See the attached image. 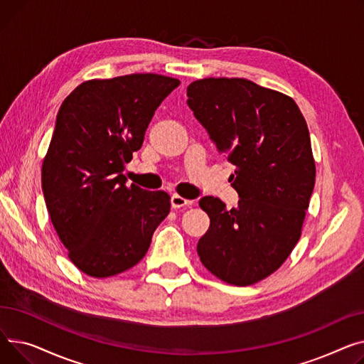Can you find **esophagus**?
<instances>
[{
  "label": "esophagus",
  "mask_w": 364,
  "mask_h": 364,
  "mask_svg": "<svg viewBox=\"0 0 364 364\" xmlns=\"http://www.w3.org/2000/svg\"><path fill=\"white\" fill-rule=\"evenodd\" d=\"M170 204H172V208H181V207H189L192 204V201L186 200L178 194H173L172 198H170Z\"/></svg>",
  "instance_id": "obj_1"
}]
</instances>
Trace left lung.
Instances as JSON below:
<instances>
[{"label":"left lung","instance_id":"1","mask_svg":"<svg viewBox=\"0 0 364 364\" xmlns=\"http://www.w3.org/2000/svg\"><path fill=\"white\" fill-rule=\"evenodd\" d=\"M188 105L218 151L237 167L235 208L200 200L210 228L197 245L201 263L219 279L252 285L288 259L301 237L316 166L307 123L295 101L248 79L192 82Z\"/></svg>","mask_w":364,"mask_h":364}]
</instances>
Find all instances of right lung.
<instances>
[{
    "label": "right lung",
    "instance_id": "right-lung-1",
    "mask_svg": "<svg viewBox=\"0 0 364 364\" xmlns=\"http://www.w3.org/2000/svg\"><path fill=\"white\" fill-rule=\"evenodd\" d=\"M179 80L135 73L80 83L63 101L42 164V192L73 264L92 277L134 267L170 211L163 191L126 186L124 164Z\"/></svg>",
    "mask_w": 364,
    "mask_h": 364
}]
</instances>
